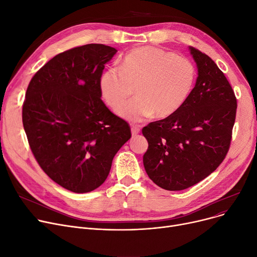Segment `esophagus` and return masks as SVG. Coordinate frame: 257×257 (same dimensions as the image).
Segmentation results:
<instances>
[{
	"instance_id": "esophagus-1",
	"label": "esophagus",
	"mask_w": 257,
	"mask_h": 257,
	"mask_svg": "<svg viewBox=\"0 0 257 257\" xmlns=\"http://www.w3.org/2000/svg\"><path fill=\"white\" fill-rule=\"evenodd\" d=\"M140 131H141V127L138 126V125H133V126L131 127V134H132V137L138 136V134L140 133Z\"/></svg>"
}]
</instances>
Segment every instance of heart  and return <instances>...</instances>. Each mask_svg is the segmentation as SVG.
<instances>
[{
	"mask_svg": "<svg viewBox=\"0 0 257 257\" xmlns=\"http://www.w3.org/2000/svg\"><path fill=\"white\" fill-rule=\"evenodd\" d=\"M196 69L193 62L154 47L130 51L120 69L110 66L100 76L102 98L112 108L123 103L136 87L138 98L121 105L116 113L129 120L151 116L164 118L179 110L193 89Z\"/></svg>",
	"mask_w": 257,
	"mask_h": 257,
	"instance_id": "obj_1",
	"label": "heart"
}]
</instances>
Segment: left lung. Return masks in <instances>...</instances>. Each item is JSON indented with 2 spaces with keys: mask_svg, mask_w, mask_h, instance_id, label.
Listing matches in <instances>:
<instances>
[{
  "mask_svg": "<svg viewBox=\"0 0 257 257\" xmlns=\"http://www.w3.org/2000/svg\"><path fill=\"white\" fill-rule=\"evenodd\" d=\"M198 70L195 87L172 115L143 128L149 147L144 167L167 191H182L206 178L224 160L231 142L236 99L223 72L190 47Z\"/></svg>",
  "mask_w": 257,
  "mask_h": 257,
  "instance_id": "obj_1",
  "label": "left lung"
}]
</instances>
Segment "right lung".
I'll use <instances>...</instances> for the list:
<instances>
[{
    "mask_svg": "<svg viewBox=\"0 0 257 257\" xmlns=\"http://www.w3.org/2000/svg\"><path fill=\"white\" fill-rule=\"evenodd\" d=\"M89 44L58 54L31 79L23 125L32 153L48 176L71 192L96 190L130 138L127 121L101 100L99 79L116 54Z\"/></svg>",
    "mask_w": 257,
    "mask_h": 257,
    "instance_id": "1",
    "label": "right lung"
}]
</instances>
